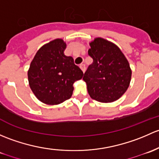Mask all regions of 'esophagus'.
Wrapping results in <instances>:
<instances>
[{
    "label": "esophagus",
    "mask_w": 159,
    "mask_h": 159,
    "mask_svg": "<svg viewBox=\"0 0 159 159\" xmlns=\"http://www.w3.org/2000/svg\"><path fill=\"white\" fill-rule=\"evenodd\" d=\"M80 67L82 70V71H83V73H84L85 70H86V66H85L84 64H80Z\"/></svg>",
    "instance_id": "esophagus-1"
}]
</instances>
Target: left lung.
Listing matches in <instances>:
<instances>
[{"label": "left lung", "mask_w": 159, "mask_h": 159, "mask_svg": "<svg viewBox=\"0 0 159 159\" xmlns=\"http://www.w3.org/2000/svg\"><path fill=\"white\" fill-rule=\"evenodd\" d=\"M89 46L88 54L93 61L83 78L89 95L98 102H114L129 86L132 70L128 60L116 44L103 38H95Z\"/></svg>", "instance_id": "left-lung-1"}]
</instances>
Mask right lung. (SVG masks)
Wrapping results in <instances>:
<instances>
[{"instance_id": "right-lung-1", "label": "right lung", "mask_w": 159, "mask_h": 159, "mask_svg": "<svg viewBox=\"0 0 159 159\" xmlns=\"http://www.w3.org/2000/svg\"><path fill=\"white\" fill-rule=\"evenodd\" d=\"M66 44L56 39L39 49L27 72L30 87L36 97L47 105H58L69 99L73 83L83 78V73L66 57Z\"/></svg>"}]
</instances>
